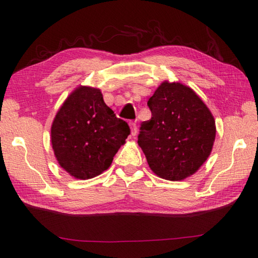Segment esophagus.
<instances>
[{"label":"esophagus","instance_id":"34e87169","mask_svg":"<svg viewBox=\"0 0 258 258\" xmlns=\"http://www.w3.org/2000/svg\"><path fill=\"white\" fill-rule=\"evenodd\" d=\"M130 127H131V134L133 135H137V132H138V128H137V124L133 123V121H131L130 123Z\"/></svg>","mask_w":258,"mask_h":258}]
</instances>
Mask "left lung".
I'll use <instances>...</instances> for the list:
<instances>
[{
	"mask_svg": "<svg viewBox=\"0 0 258 258\" xmlns=\"http://www.w3.org/2000/svg\"><path fill=\"white\" fill-rule=\"evenodd\" d=\"M151 119L142 121L138 143L151 171L181 181L198 171L211 155L215 120L189 86L163 82L148 101Z\"/></svg>",
	"mask_w": 258,
	"mask_h": 258,
	"instance_id": "8db88e82",
	"label": "left lung"
}]
</instances>
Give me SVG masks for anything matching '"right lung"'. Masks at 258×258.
Listing matches in <instances>:
<instances>
[{"label":"right lung","instance_id":"add662e5","mask_svg":"<svg viewBox=\"0 0 258 258\" xmlns=\"http://www.w3.org/2000/svg\"><path fill=\"white\" fill-rule=\"evenodd\" d=\"M130 133L128 124L104 103L101 91L80 86L56 112L51 143L64 171L89 180L109 168Z\"/></svg>","mask_w":258,"mask_h":258}]
</instances>
